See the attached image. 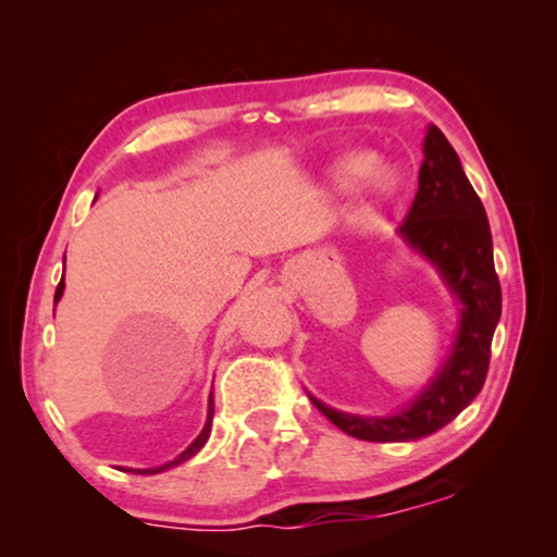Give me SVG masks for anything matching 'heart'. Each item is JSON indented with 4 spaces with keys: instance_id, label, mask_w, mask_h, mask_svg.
Segmentation results:
<instances>
[{
    "instance_id": "heart-1",
    "label": "heart",
    "mask_w": 557,
    "mask_h": 557,
    "mask_svg": "<svg viewBox=\"0 0 557 557\" xmlns=\"http://www.w3.org/2000/svg\"><path fill=\"white\" fill-rule=\"evenodd\" d=\"M363 182L375 188L385 184L383 166L375 164V159L371 154L351 152L338 157L336 162L329 166V184H332L336 191H351V188Z\"/></svg>"
}]
</instances>
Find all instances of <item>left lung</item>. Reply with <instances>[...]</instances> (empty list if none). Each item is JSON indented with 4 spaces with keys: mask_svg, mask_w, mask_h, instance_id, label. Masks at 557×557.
Returning a JSON list of instances; mask_svg holds the SVG:
<instances>
[{
    "mask_svg": "<svg viewBox=\"0 0 557 557\" xmlns=\"http://www.w3.org/2000/svg\"><path fill=\"white\" fill-rule=\"evenodd\" d=\"M422 154L418 194L398 235L440 272L457 297L459 324L435 379L398 412L363 418L329 408L309 395L338 430L366 442L420 440L455 420L482 391L494 329L502 319V285L494 270L492 231L482 199L440 127H428Z\"/></svg>",
    "mask_w": 557,
    "mask_h": 557,
    "instance_id": "1",
    "label": "left lung"
}]
</instances>
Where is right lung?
Instances as JSON below:
<instances>
[{"label":"right lung","mask_w":557,"mask_h":557,"mask_svg":"<svg viewBox=\"0 0 557 557\" xmlns=\"http://www.w3.org/2000/svg\"><path fill=\"white\" fill-rule=\"evenodd\" d=\"M63 272H65V256H63ZM63 289H65V282H63V277H61V282H59V287H55V297H53V305H59V299L63 297ZM211 422H213V391H211V395H209V414H206V425H203V430L199 432V437H196L191 445H188L182 455H178L176 459H172V461H166V465H162V467H152V469H129V471H139V474H159V471H166V469H172V467H176V465H182V461H186V459H191L196 451H199L206 442H209V435H211Z\"/></svg>","instance_id":"1"}]
</instances>
